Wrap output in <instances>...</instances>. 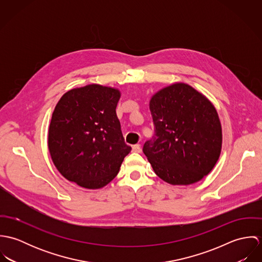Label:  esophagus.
Returning <instances> with one entry per match:
<instances>
[{
	"label": "esophagus",
	"mask_w": 262,
	"mask_h": 262,
	"mask_svg": "<svg viewBox=\"0 0 262 262\" xmlns=\"http://www.w3.org/2000/svg\"><path fill=\"white\" fill-rule=\"evenodd\" d=\"M132 151L133 152H136V153H140L141 152V147H140V144H135L132 146Z\"/></svg>",
	"instance_id": "esophagus-1"
}]
</instances>
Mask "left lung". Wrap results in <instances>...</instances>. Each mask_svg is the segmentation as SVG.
<instances>
[{
	"label": "left lung",
	"instance_id": "8db88e82",
	"mask_svg": "<svg viewBox=\"0 0 262 262\" xmlns=\"http://www.w3.org/2000/svg\"><path fill=\"white\" fill-rule=\"evenodd\" d=\"M154 136L143 152L154 172L172 186L200 182L216 165L222 126L211 101L185 82L155 93L149 102Z\"/></svg>",
	"mask_w": 262,
	"mask_h": 262
}]
</instances>
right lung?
I'll list each match as a JSON object with an SVG mask.
<instances>
[{
	"instance_id": "right-lung-1",
	"label": "right lung",
	"mask_w": 262,
	"mask_h": 262,
	"mask_svg": "<svg viewBox=\"0 0 262 262\" xmlns=\"http://www.w3.org/2000/svg\"><path fill=\"white\" fill-rule=\"evenodd\" d=\"M120 97L118 89L92 83L68 91L56 104L48 129V150L68 181L97 189L118 174L131 151L116 115Z\"/></svg>"
}]
</instances>
